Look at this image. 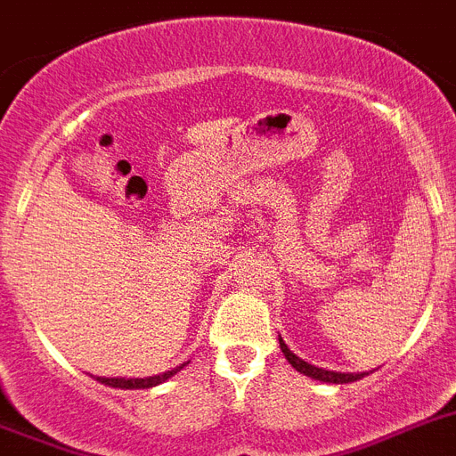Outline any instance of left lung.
Returning a JSON list of instances; mask_svg holds the SVG:
<instances>
[{
    "label": "left lung",
    "instance_id": "1",
    "mask_svg": "<svg viewBox=\"0 0 456 456\" xmlns=\"http://www.w3.org/2000/svg\"><path fill=\"white\" fill-rule=\"evenodd\" d=\"M279 346H281V353L286 355V360L290 362V364H293V367L297 369L299 373H305V376H311V379H316V380H322V383L344 385V383H353V380H360V379H364V376H367V373H341V371H328V369L314 367V364H309V362L299 360L293 350L283 344L281 337H279Z\"/></svg>",
    "mask_w": 456,
    "mask_h": 456
}]
</instances>
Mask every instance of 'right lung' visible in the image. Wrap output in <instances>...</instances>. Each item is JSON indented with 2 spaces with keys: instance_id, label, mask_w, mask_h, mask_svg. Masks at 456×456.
Segmentation results:
<instances>
[{
  "instance_id": "1",
  "label": "right lung",
  "mask_w": 456,
  "mask_h": 456,
  "mask_svg": "<svg viewBox=\"0 0 456 456\" xmlns=\"http://www.w3.org/2000/svg\"><path fill=\"white\" fill-rule=\"evenodd\" d=\"M184 367L186 364H182V367L173 369V371L159 373V376H150V379H101L99 376L96 380H101L103 385H110V387H122V390H147V387H154V385L159 383H166L170 376H175V373Z\"/></svg>"
}]
</instances>
